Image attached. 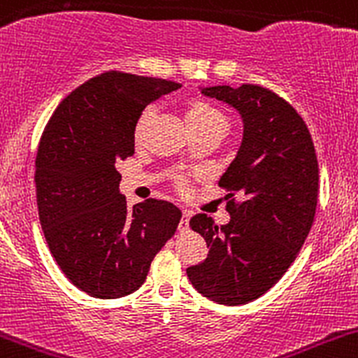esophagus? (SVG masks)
Wrapping results in <instances>:
<instances>
[{"instance_id": "1", "label": "esophagus", "mask_w": 358, "mask_h": 358, "mask_svg": "<svg viewBox=\"0 0 358 358\" xmlns=\"http://www.w3.org/2000/svg\"><path fill=\"white\" fill-rule=\"evenodd\" d=\"M189 219H191V212H186V210H184L179 220V231H186L187 227H189Z\"/></svg>"}]
</instances>
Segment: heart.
Wrapping results in <instances>:
<instances>
[{"label": "heart", "instance_id": "1", "mask_svg": "<svg viewBox=\"0 0 358 358\" xmlns=\"http://www.w3.org/2000/svg\"><path fill=\"white\" fill-rule=\"evenodd\" d=\"M155 112H157L155 106H148V108L141 113V117H139L138 124H136V131H134V136L138 141H141L143 136H145L146 127H148L150 120L153 119ZM186 122L189 127H200V125L226 122V119H224L222 113H220L215 106L210 105V103L194 101L187 106ZM179 186L182 187V189H187V187H189V180H187V178H179Z\"/></svg>", "mask_w": 358, "mask_h": 358}]
</instances>
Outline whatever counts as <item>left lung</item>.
Masks as SVG:
<instances>
[{"instance_id": "left-lung-1", "label": "left lung", "mask_w": 358, "mask_h": 358, "mask_svg": "<svg viewBox=\"0 0 358 358\" xmlns=\"http://www.w3.org/2000/svg\"><path fill=\"white\" fill-rule=\"evenodd\" d=\"M239 113L243 138L219 184L238 194L231 220L217 226L205 213L189 220L208 255L186 268L198 293L220 305H245L267 293L296 259L315 215L319 167L310 132L296 110L252 84L200 87Z\"/></svg>"}]
</instances>
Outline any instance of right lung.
Returning a JSON list of instances; mask_svg holds the SVG:
<instances>
[{"label": "right lung", "instance_id": "add662e5", "mask_svg": "<svg viewBox=\"0 0 358 358\" xmlns=\"http://www.w3.org/2000/svg\"><path fill=\"white\" fill-rule=\"evenodd\" d=\"M179 83L106 72L55 110L39 143L36 189L51 255L69 281L112 300L141 288L150 265L174 236L180 210L164 200L129 208L117 165L134 155L143 110Z\"/></svg>", "mask_w": 358, "mask_h": 358}]
</instances>
